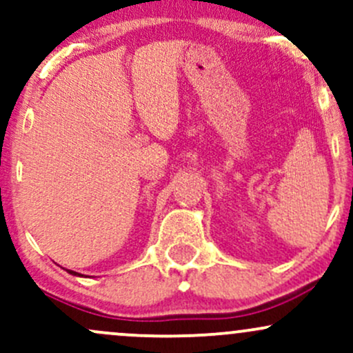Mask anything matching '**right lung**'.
<instances>
[{
  "label": "right lung",
  "mask_w": 353,
  "mask_h": 353,
  "mask_svg": "<svg viewBox=\"0 0 353 353\" xmlns=\"http://www.w3.org/2000/svg\"><path fill=\"white\" fill-rule=\"evenodd\" d=\"M68 272H70V274H74V275H79L78 272H72V270H68Z\"/></svg>",
  "instance_id": "right-lung-1"
}]
</instances>
